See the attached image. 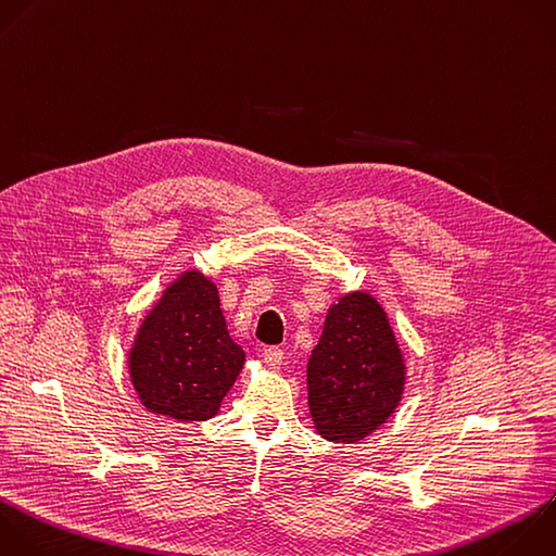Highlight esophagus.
Here are the masks:
<instances>
[{
	"mask_svg": "<svg viewBox=\"0 0 556 556\" xmlns=\"http://www.w3.org/2000/svg\"><path fill=\"white\" fill-rule=\"evenodd\" d=\"M282 358H285V352L278 345H269L263 350V361L269 369H278L282 365Z\"/></svg>",
	"mask_w": 556,
	"mask_h": 556,
	"instance_id": "34e87169",
	"label": "esophagus"
}]
</instances>
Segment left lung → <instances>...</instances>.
Wrapping results in <instances>:
<instances>
[{
  "mask_svg": "<svg viewBox=\"0 0 556 556\" xmlns=\"http://www.w3.org/2000/svg\"><path fill=\"white\" fill-rule=\"evenodd\" d=\"M306 374L311 415L324 439L358 441L387 421L404 389V363L371 295L348 293L328 311Z\"/></svg>",
  "mask_w": 556,
  "mask_h": 556,
  "instance_id": "obj_1",
  "label": "left lung"
}]
</instances>
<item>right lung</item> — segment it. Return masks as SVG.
Segmentation results:
<instances>
[{
	"label": "right lung",
	"instance_id": "1",
	"mask_svg": "<svg viewBox=\"0 0 556 556\" xmlns=\"http://www.w3.org/2000/svg\"><path fill=\"white\" fill-rule=\"evenodd\" d=\"M243 361L226 330L217 287L200 271H187L146 317L130 354V376L152 413L204 421L217 413Z\"/></svg>",
	"mask_w": 556,
	"mask_h": 556
}]
</instances>
